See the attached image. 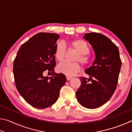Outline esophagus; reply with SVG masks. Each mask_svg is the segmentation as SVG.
Wrapping results in <instances>:
<instances>
[{
	"mask_svg": "<svg viewBox=\"0 0 132 132\" xmlns=\"http://www.w3.org/2000/svg\"><path fill=\"white\" fill-rule=\"evenodd\" d=\"M66 79H67V80H70V79H71V77H70V76H66Z\"/></svg>",
	"mask_w": 132,
	"mask_h": 132,
	"instance_id": "obj_1",
	"label": "esophagus"
}]
</instances>
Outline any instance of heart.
Returning <instances> with one entry per match:
<instances>
[{
	"instance_id": "1",
	"label": "heart",
	"mask_w": 132,
	"mask_h": 132,
	"mask_svg": "<svg viewBox=\"0 0 132 132\" xmlns=\"http://www.w3.org/2000/svg\"><path fill=\"white\" fill-rule=\"evenodd\" d=\"M69 45L73 50L78 53L75 61H79L84 65L89 63L90 59L87 54L90 51L89 46L86 42L81 39H74L69 42ZM66 48L61 42H57L55 48V57L57 61H63L66 56ZM57 69L59 72L63 74L72 76L81 70V68L79 63H70L63 62L58 64Z\"/></svg>"
}]
</instances>
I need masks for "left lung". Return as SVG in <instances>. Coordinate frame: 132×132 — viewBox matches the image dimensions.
I'll list each match as a JSON object with an SVG mask.
<instances>
[{
    "mask_svg": "<svg viewBox=\"0 0 132 132\" xmlns=\"http://www.w3.org/2000/svg\"><path fill=\"white\" fill-rule=\"evenodd\" d=\"M83 38L92 46L95 60L85 71L90 78H80L81 86L76 94L82 106L95 109L108 102L114 93L122 62L118 48L108 37L90 32L85 34Z\"/></svg>",
    "mask_w": 132,
    "mask_h": 132,
    "instance_id": "1",
    "label": "left lung"
}]
</instances>
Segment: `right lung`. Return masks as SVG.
I'll use <instances>...</instances> for the list:
<instances>
[{"label": "right lung", "mask_w": 132, "mask_h": 132, "mask_svg": "<svg viewBox=\"0 0 132 132\" xmlns=\"http://www.w3.org/2000/svg\"><path fill=\"white\" fill-rule=\"evenodd\" d=\"M54 33L40 32L23 44L13 63L15 86L26 101L34 108H46L57 101L66 77L56 73L54 55L57 40ZM47 70L51 77H44Z\"/></svg>", "instance_id": "right-lung-1"}]
</instances>
